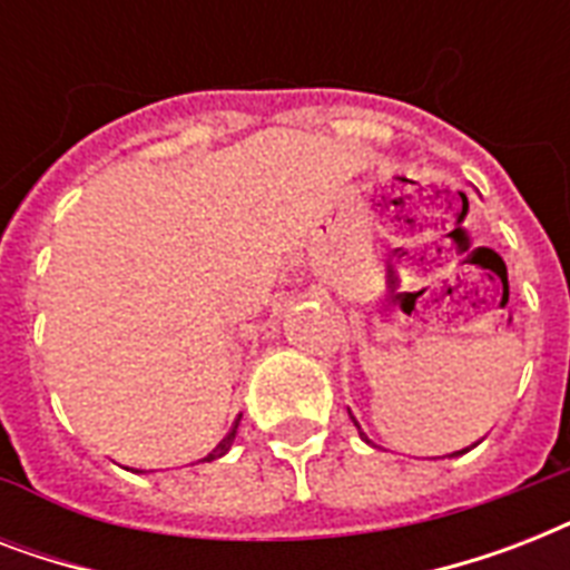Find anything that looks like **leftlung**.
<instances>
[{
  "label": "left lung",
  "instance_id": "8db88e82",
  "mask_svg": "<svg viewBox=\"0 0 570 570\" xmlns=\"http://www.w3.org/2000/svg\"><path fill=\"white\" fill-rule=\"evenodd\" d=\"M352 420H355V416H352ZM355 425H357V420H355ZM357 432H361V425H357ZM361 438H364V441H366L364 432H361ZM452 455H459V452H452Z\"/></svg>",
  "mask_w": 570,
  "mask_h": 570
}]
</instances>
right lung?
Listing matches in <instances>:
<instances>
[{
	"label": "right lung",
	"instance_id": "obj_1",
	"mask_svg": "<svg viewBox=\"0 0 570 570\" xmlns=\"http://www.w3.org/2000/svg\"><path fill=\"white\" fill-rule=\"evenodd\" d=\"M236 425H239V420H236ZM236 425H233L230 432H227V438H224L222 443H218V446H215L213 452H209V455H206V461H213V459H222L224 452L230 450V443H233V438H236Z\"/></svg>",
	"mask_w": 570,
	"mask_h": 570
}]
</instances>
